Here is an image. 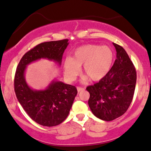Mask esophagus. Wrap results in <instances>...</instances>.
Instances as JSON below:
<instances>
[{
    "instance_id": "obj_1",
    "label": "esophagus",
    "mask_w": 151,
    "mask_h": 151,
    "mask_svg": "<svg viewBox=\"0 0 151 151\" xmlns=\"http://www.w3.org/2000/svg\"><path fill=\"white\" fill-rule=\"evenodd\" d=\"M77 90H78V92H81V91H84V88L83 87H79V86H78L77 87Z\"/></svg>"
}]
</instances>
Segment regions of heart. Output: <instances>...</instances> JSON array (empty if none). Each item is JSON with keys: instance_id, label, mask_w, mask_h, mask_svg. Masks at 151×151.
<instances>
[{"instance_id": "heart-1", "label": "heart", "mask_w": 151, "mask_h": 151, "mask_svg": "<svg viewBox=\"0 0 151 151\" xmlns=\"http://www.w3.org/2000/svg\"><path fill=\"white\" fill-rule=\"evenodd\" d=\"M113 59L114 53L110 47L83 45L76 49L72 58H67L64 60V73L68 78L73 80L78 75L81 66L83 65V73L91 80L101 81L111 70Z\"/></svg>"}]
</instances>
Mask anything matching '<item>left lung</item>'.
Segmentation results:
<instances>
[{"instance_id": "obj_1", "label": "left lung", "mask_w": 151, "mask_h": 151, "mask_svg": "<svg viewBox=\"0 0 151 151\" xmlns=\"http://www.w3.org/2000/svg\"><path fill=\"white\" fill-rule=\"evenodd\" d=\"M116 59L108 73L98 83L86 88L88 106L94 116L111 121L126 112L133 100L136 70L124 48L113 43Z\"/></svg>"}]
</instances>
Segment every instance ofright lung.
Wrapping results in <instances>:
<instances>
[{
  "mask_svg": "<svg viewBox=\"0 0 151 151\" xmlns=\"http://www.w3.org/2000/svg\"><path fill=\"white\" fill-rule=\"evenodd\" d=\"M68 40L44 42L25 53L17 66L14 78L16 97L32 120L43 126L60 124L68 116L78 93L74 86L53 81L45 90L31 89L25 80L24 73L30 63L40 58L54 60L60 65Z\"/></svg>",
  "mask_w": 151,
  "mask_h": 151,
  "instance_id": "obj_1",
  "label": "right lung"
}]
</instances>
